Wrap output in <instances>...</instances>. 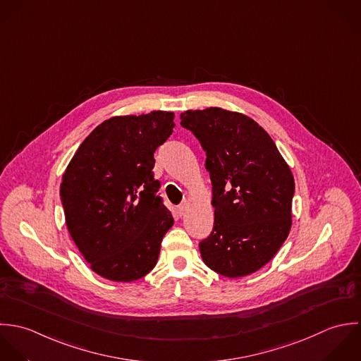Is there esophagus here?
<instances>
[{
  "instance_id": "1",
  "label": "esophagus",
  "mask_w": 361,
  "mask_h": 361,
  "mask_svg": "<svg viewBox=\"0 0 361 361\" xmlns=\"http://www.w3.org/2000/svg\"><path fill=\"white\" fill-rule=\"evenodd\" d=\"M184 212H185V205H180V207L177 208V215L181 217L184 215Z\"/></svg>"
}]
</instances>
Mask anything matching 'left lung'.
<instances>
[{
    "instance_id": "left-lung-1",
    "label": "left lung",
    "mask_w": 361,
    "mask_h": 361,
    "mask_svg": "<svg viewBox=\"0 0 361 361\" xmlns=\"http://www.w3.org/2000/svg\"><path fill=\"white\" fill-rule=\"evenodd\" d=\"M207 152L215 221L200 243L204 262L240 278L267 265L288 238L294 178L268 133L252 118L219 107L180 114Z\"/></svg>"
}]
</instances>
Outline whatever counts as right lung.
Instances as JSON below:
<instances>
[{"mask_svg":"<svg viewBox=\"0 0 361 361\" xmlns=\"http://www.w3.org/2000/svg\"><path fill=\"white\" fill-rule=\"evenodd\" d=\"M173 118L171 111H152L103 121L63 176L68 231L92 271L109 281L147 275L174 223L153 174V153L173 134Z\"/></svg>","mask_w":361,"mask_h":361,"instance_id":"1","label":"right lung"}]
</instances>
